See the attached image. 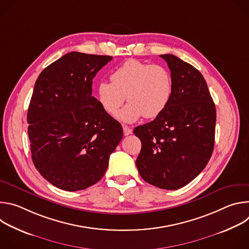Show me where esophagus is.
<instances>
[{
	"mask_svg": "<svg viewBox=\"0 0 249 249\" xmlns=\"http://www.w3.org/2000/svg\"><path fill=\"white\" fill-rule=\"evenodd\" d=\"M123 133L125 136H128V135L132 134V129L129 128L128 126H123Z\"/></svg>",
	"mask_w": 249,
	"mask_h": 249,
	"instance_id": "34e87169",
	"label": "esophagus"
}]
</instances>
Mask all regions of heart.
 <instances>
[{
	"mask_svg": "<svg viewBox=\"0 0 249 249\" xmlns=\"http://www.w3.org/2000/svg\"><path fill=\"white\" fill-rule=\"evenodd\" d=\"M110 81L97 86V99L106 113L114 116L126 100V107L118 118L132 123L144 116L159 117L167 107L172 96V78L168 70L160 65H151L130 59L115 69Z\"/></svg>",
	"mask_w": 249,
	"mask_h": 249,
	"instance_id": "1",
	"label": "heart"
}]
</instances>
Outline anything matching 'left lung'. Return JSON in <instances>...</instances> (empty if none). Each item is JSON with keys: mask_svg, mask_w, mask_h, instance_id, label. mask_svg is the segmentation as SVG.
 <instances>
[{"mask_svg": "<svg viewBox=\"0 0 249 249\" xmlns=\"http://www.w3.org/2000/svg\"><path fill=\"white\" fill-rule=\"evenodd\" d=\"M160 56L170 70L172 96L159 117L134 129L142 143L136 165L146 182L176 190L192 181L212 156L216 107L196 68L171 54Z\"/></svg>", "mask_w": 249, "mask_h": 249, "instance_id": "obj_1", "label": "left lung"}]
</instances>
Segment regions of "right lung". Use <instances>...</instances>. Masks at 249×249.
Wrapping results in <instances>:
<instances>
[{
	"label": "right lung",
	"mask_w": 249,
	"mask_h": 249,
	"mask_svg": "<svg viewBox=\"0 0 249 249\" xmlns=\"http://www.w3.org/2000/svg\"><path fill=\"white\" fill-rule=\"evenodd\" d=\"M110 60L71 52L46 67L35 83L27 111L31 158L62 190L99 181L123 137L121 124L91 96L92 79Z\"/></svg>",
	"instance_id": "obj_1"
}]
</instances>
